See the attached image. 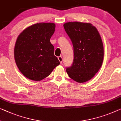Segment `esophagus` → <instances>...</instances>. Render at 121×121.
Listing matches in <instances>:
<instances>
[{"mask_svg": "<svg viewBox=\"0 0 121 121\" xmlns=\"http://www.w3.org/2000/svg\"><path fill=\"white\" fill-rule=\"evenodd\" d=\"M58 60H59V62H60V64H62V62H63V58L62 56H59L58 57Z\"/></svg>", "mask_w": 121, "mask_h": 121, "instance_id": "obj_1", "label": "esophagus"}]
</instances>
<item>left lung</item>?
Instances as JSON below:
<instances>
[{
  "label": "left lung",
  "mask_w": 121,
  "mask_h": 121,
  "mask_svg": "<svg viewBox=\"0 0 121 121\" xmlns=\"http://www.w3.org/2000/svg\"><path fill=\"white\" fill-rule=\"evenodd\" d=\"M64 28L73 44V62L66 68L69 76L78 83L91 79L102 66L104 48L101 37L91 24L68 22Z\"/></svg>",
  "instance_id": "8db88e82"
}]
</instances>
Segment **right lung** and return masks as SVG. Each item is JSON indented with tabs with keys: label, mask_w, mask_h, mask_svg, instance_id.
I'll return each mask as SVG.
<instances>
[{
	"label": "right lung",
	"mask_w": 121,
	"mask_h": 121,
	"mask_svg": "<svg viewBox=\"0 0 121 121\" xmlns=\"http://www.w3.org/2000/svg\"><path fill=\"white\" fill-rule=\"evenodd\" d=\"M55 27L52 23H37L26 27L18 36L14 59L19 71L28 79L41 81L60 64L50 43Z\"/></svg>",
	"instance_id": "right-lung-1"
}]
</instances>
